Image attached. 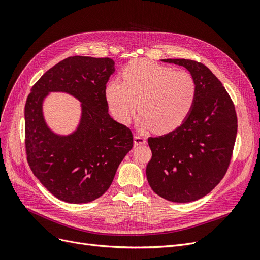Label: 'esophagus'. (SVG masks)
<instances>
[{
	"mask_svg": "<svg viewBox=\"0 0 260 260\" xmlns=\"http://www.w3.org/2000/svg\"><path fill=\"white\" fill-rule=\"evenodd\" d=\"M146 138L142 137V135H134V146H140L146 144Z\"/></svg>",
	"mask_w": 260,
	"mask_h": 260,
	"instance_id": "1",
	"label": "esophagus"
}]
</instances>
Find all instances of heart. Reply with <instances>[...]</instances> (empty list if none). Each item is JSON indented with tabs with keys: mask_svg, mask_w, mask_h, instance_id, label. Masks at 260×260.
<instances>
[{
	"mask_svg": "<svg viewBox=\"0 0 260 260\" xmlns=\"http://www.w3.org/2000/svg\"><path fill=\"white\" fill-rule=\"evenodd\" d=\"M122 81H108L105 96L113 116L128 123L137 112L141 114V129L154 127L157 132H169L187 118L193 107L197 85L188 72L135 59L121 72Z\"/></svg>",
	"mask_w": 260,
	"mask_h": 260,
	"instance_id": "b5f03b06",
	"label": "heart"
}]
</instances>
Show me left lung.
Instances as JSON below:
<instances>
[{
    "label": "left lung",
    "mask_w": 260,
    "mask_h": 260,
    "mask_svg": "<svg viewBox=\"0 0 260 260\" xmlns=\"http://www.w3.org/2000/svg\"><path fill=\"white\" fill-rule=\"evenodd\" d=\"M163 61L189 71L197 95L180 127L148 139L152 157L146 175L156 194L187 203L211 192L226 174L236 141L237 115L225 88L207 67L189 59Z\"/></svg>",
    "instance_id": "obj_1"
}]
</instances>
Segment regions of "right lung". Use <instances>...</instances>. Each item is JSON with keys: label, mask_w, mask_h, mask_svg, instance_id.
I'll return each mask as SVG.
<instances>
[{"label": "right lung", "mask_w": 260, "mask_h": 260, "mask_svg": "<svg viewBox=\"0 0 260 260\" xmlns=\"http://www.w3.org/2000/svg\"><path fill=\"white\" fill-rule=\"evenodd\" d=\"M110 58L69 57L44 73L25 104L27 162L43 186L59 200L88 203L103 196L133 147V135L108 113L105 88L114 73ZM49 91H66L82 103L78 129L58 136L46 125L42 112Z\"/></svg>", "instance_id": "1"}]
</instances>
